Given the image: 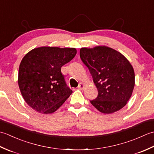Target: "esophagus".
<instances>
[{
    "mask_svg": "<svg viewBox=\"0 0 154 154\" xmlns=\"http://www.w3.org/2000/svg\"><path fill=\"white\" fill-rule=\"evenodd\" d=\"M84 87H85L84 84L81 83L79 85V86H78V89H83V88H84Z\"/></svg>",
    "mask_w": 154,
    "mask_h": 154,
    "instance_id": "esophagus-1",
    "label": "esophagus"
}]
</instances>
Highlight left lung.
Wrapping results in <instances>:
<instances>
[{"label":"left lung","mask_w":154,"mask_h":154,"mask_svg":"<svg viewBox=\"0 0 154 154\" xmlns=\"http://www.w3.org/2000/svg\"><path fill=\"white\" fill-rule=\"evenodd\" d=\"M80 57L98 90L97 97L91 103L104 114L116 112L125 106L135 85L134 71L129 61L106 46L81 48Z\"/></svg>","instance_id":"left-lung-1"}]
</instances>
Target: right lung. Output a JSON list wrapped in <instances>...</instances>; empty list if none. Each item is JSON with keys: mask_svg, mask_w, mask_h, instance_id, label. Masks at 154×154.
I'll use <instances>...</instances> for the list:
<instances>
[{"mask_svg": "<svg viewBox=\"0 0 154 154\" xmlns=\"http://www.w3.org/2000/svg\"><path fill=\"white\" fill-rule=\"evenodd\" d=\"M77 54L75 48L40 47L29 51L19 67L18 85L32 109L42 114L56 111L72 93L61 67Z\"/></svg>", "mask_w": 154, "mask_h": 154, "instance_id": "1", "label": "right lung"}]
</instances>
